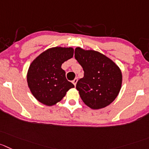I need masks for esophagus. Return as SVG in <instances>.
<instances>
[{"instance_id": "esophagus-1", "label": "esophagus", "mask_w": 149, "mask_h": 149, "mask_svg": "<svg viewBox=\"0 0 149 149\" xmlns=\"http://www.w3.org/2000/svg\"><path fill=\"white\" fill-rule=\"evenodd\" d=\"M77 78H75L74 80H72V83H73V84L74 85V86H75L76 84H77Z\"/></svg>"}]
</instances>
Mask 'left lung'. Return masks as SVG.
Instances as JSON below:
<instances>
[{
  "label": "left lung",
  "mask_w": 149,
  "mask_h": 149,
  "mask_svg": "<svg viewBox=\"0 0 149 149\" xmlns=\"http://www.w3.org/2000/svg\"><path fill=\"white\" fill-rule=\"evenodd\" d=\"M74 58L84 71L76 88L83 102L93 110L109 105L117 97L122 83L118 66L104 55L77 47Z\"/></svg>",
  "instance_id": "left-lung-1"
}]
</instances>
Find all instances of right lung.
<instances>
[{
    "instance_id": "right-lung-1",
    "label": "right lung",
    "mask_w": 149,
    "mask_h": 149,
    "mask_svg": "<svg viewBox=\"0 0 149 149\" xmlns=\"http://www.w3.org/2000/svg\"><path fill=\"white\" fill-rule=\"evenodd\" d=\"M73 48L56 47L41 53L31 63L27 80L31 93L38 101L45 105H54L74 87L66 80V72L61 69L62 63L73 57Z\"/></svg>"
}]
</instances>
